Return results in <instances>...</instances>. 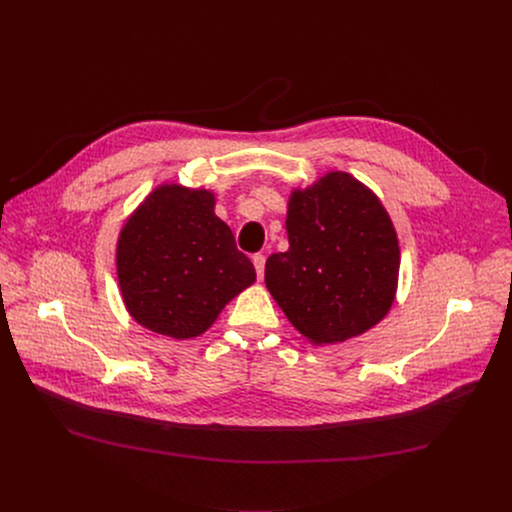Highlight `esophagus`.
Listing matches in <instances>:
<instances>
[{"instance_id":"34e87169","label":"esophagus","mask_w":512,"mask_h":512,"mask_svg":"<svg viewBox=\"0 0 512 512\" xmlns=\"http://www.w3.org/2000/svg\"><path fill=\"white\" fill-rule=\"evenodd\" d=\"M253 265H255V271H257V277L263 279L265 275V255H253Z\"/></svg>"}]
</instances>
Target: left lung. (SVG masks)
I'll use <instances>...</instances> for the list:
<instances>
[{
	"instance_id": "left-lung-1",
	"label": "left lung",
	"mask_w": 512,
	"mask_h": 512,
	"mask_svg": "<svg viewBox=\"0 0 512 512\" xmlns=\"http://www.w3.org/2000/svg\"><path fill=\"white\" fill-rule=\"evenodd\" d=\"M289 249L265 263V285L294 328L336 344L379 324L393 306L399 241L377 194L328 172L287 204Z\"/></svg>"
}]
</instances>
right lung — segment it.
<instances>
[{"mask_svg": "<svg viewBox=\"0 0 512 512\" xmlns=\"http://www.w3.org/2000/svg\"><path fill=\"white\" fill-rule=\"evenodd\" d=\"M255 277L233 231L214 214L210 190L162 184L119 233L117 279L127 312L176 340L206 332Z\"/></svg>", "mask_w": 512, "mask_h": 512, "instance_id": "right-lung-1", "label": "right lung"}]
</instances>
